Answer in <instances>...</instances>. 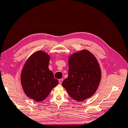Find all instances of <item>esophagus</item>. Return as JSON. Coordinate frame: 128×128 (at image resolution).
<instances>
[{
	"mask_svg": "<svg viewBox=\"0 0 128 128\" xmlns=\"http://www.w3.org/2000/svg\"><path fill=\"white\" fill-rule=\"evenodd\" d=\"M62 81H63V79H60L59 80V84H62Z\"/></svg>",
	"mask_w": 128,
	"mask_h": 128,
	"instance_id": "obj_1",
	"label": "esophagus"
}]
</instances>
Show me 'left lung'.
Here are the masks:
<instances>
[{
    "instance_id": "1",
    "label": "left lung",
    "mask_w": 128,
    "mask_h": 128,
    "mask_svg": "<svg viewBox=\"0 0 128 128\" xmlns=\"http://www.w3.org/2000/svg\"><path fill=\"white\" fill-rule=\"evenodd\" d=\"M68 76L62 82L71 98L83 101L96 92L100 82L101 69L94 55L86 50L69 58Z\"/></svg>"
}]
</instances>
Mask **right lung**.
Wrapping results in <instances>:
<instances>
[{"instance_id": "obj_1", "label": "right lung", "mask_w": 128, "mask_h": 128, "mask_svg": "<svg viewBox=\"0 0 128 128\" xmlns=\"http://www.w3.org/2000/svg\"><path fill=\"white\" fill-rule=\"evenodd\" d=\"M50 59V56L44 52H36L28 58L21 73L24 92L27 96L36 102L44 100L59 84L48 69Z\"/></svg>"}]
</instances>
